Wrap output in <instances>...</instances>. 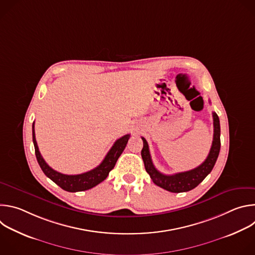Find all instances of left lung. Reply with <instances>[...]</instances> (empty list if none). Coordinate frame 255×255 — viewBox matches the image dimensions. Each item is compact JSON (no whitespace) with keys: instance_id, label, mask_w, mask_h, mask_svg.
<instances>
[{"instance_id":"8db88e82","label":"left lung","mask_w":255,"mask_h":255,"mask_svg":"<svg viewBox=\"0 0 255 255\" xmlns=\"http://www.w3.org/2000/svg\"><path fill=\"white\" fill-rule=\"evenodd\" d=\"M213 121H214V135L213 142L210 149V152L206 158V160L199 165L198 167L184 172H178L171 175H166L158 171L152 163L148 143L146 139L142 138L143 140V148L141 150V156L144 162L145 169L150 175L153 183L171 193H183L189 192L195 189L199 184H201L204 178L212 171L216 160L220 152V121L218 115L213 112Z\"/></svg>"}]
</instances>
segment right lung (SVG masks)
<instances>
[{
    "label": "right lung",
    "mask_w": 255,
    "mask_h": 255,
    "mask_svg": "<svg viewBox=\"0 0 255 255\" xmlns=\"http://www.w3.org/2000/svg\"><path fill=\"white\" fill-rule=\"evenodd\" d=\"M32 138H33V144L35 148V155L37 158V161L44 172V174L49 177L52 181L59 186L62 190L70 193H76V192H82L90 190L100 183L108 176L109 172H110L122 152L124 151L127 142L130 138V134L124 135L123 137L116 140V142L113 144L112 148L109 150L107 155L105 156L104 160L101 162L100 165H98L96 168L81 173V174H74V175H68L60 173L53 168H51L43 159L42 155L40 154V151L38 149L37 142H36L35 138V130H34V123L32 125Z\"/></svg>",
    "instance_id": "1"
}]
</instances>
